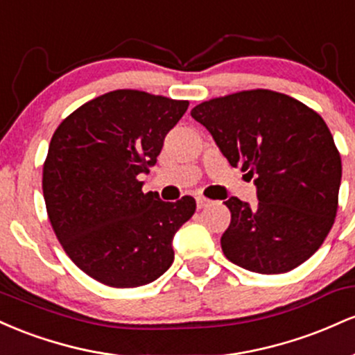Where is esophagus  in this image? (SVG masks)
Masks as SVG:
<instances>
[{
    "label": "esophagus",
    "instance_id": "esophagus-1",
    "mask_svg": "<svg viewBox=\"0 0 355 355\" xmlns=\"http://www.w3.org/2000/svg\"><path fill=\"white\" fill-rule=\"evenodd\" d=\"M210 203H211V200H209V198L197 197V207H198V209H205V207H209Z\"/></svg>",
    "mask_w": 355,
    "mask_h": 355
}]
</instances>
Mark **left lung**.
I'll return each instance as SVG.
<instances>
[{
    "label": "left lung",
    "instance_id": "left-lung-1",
    "mask_svg": "<svg viewBox=\"0 0 355 355\" xmlns=\"http://www.w3.org/2000/svg\"><path fill=\"white\" fill-rule=\"evenodd\" d=\"M229 164L254 178L257 205L227 198L232 220L220 239L230 262L257 274H284L319 250L334 225L340 155L319 113L270 89L197 105Z\"/></svg>",
    "mask_w": 355,
    "mask_h": 355
}]
</instances>
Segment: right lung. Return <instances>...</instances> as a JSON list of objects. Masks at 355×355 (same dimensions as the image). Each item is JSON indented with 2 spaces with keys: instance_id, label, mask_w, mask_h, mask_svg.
I'll list each match as a JSON object with an SVG mask.
<instances>
[{
  "instance_id": "right-lung-1",
  "label": "right lung",
  "mask_w": 355,
  "mask_h": 355,
  "mask_svg": "<svg viewBox=\"0 0 355 355\" xmlns=\"http://www.w3.org/2000/svg\"><path fill=\"white\" fill-rule=\"evenodd\" d=\"M189 101L116 89L81 105L53 133L43 166L48 218L68 257L110 287L150 284L172 266L173 237L193 197L144 193L166 133Z\"/></svg>"
}]
</instances>
